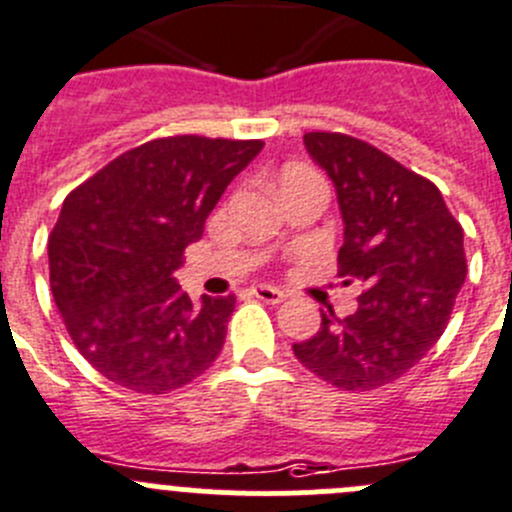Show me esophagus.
Returning <instances> with one entry per match:
<instances>
[{"mask_svg": "<svg viewBox=\"0 0 512 512\" xmlns=\"http://www.w3.org/2000/svg\"><path fill=\"white\" fill-rule=\"evenodd\" d=\"M252 292H255V297H260L262 302H272V305L287 300V292L280 290V287H272V285H257Z\"/></svg>", "mask_w": 512, "mask_h": 512, "instance_id": "obj_1", "label": "esophagus"}]
</instances>
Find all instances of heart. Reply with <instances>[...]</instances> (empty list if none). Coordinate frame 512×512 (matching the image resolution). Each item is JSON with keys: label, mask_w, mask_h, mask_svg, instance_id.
<instances>
[{"label": "heart", "mask_w": 512, "mask_h": 512, "mask_svg": "<svg viewBox=\"0 0 512 512\" xmlns=\"http://www.w3.org/2000/svg\"><path fill=\"white\" fill-rule=\"evenodd\" d=\"M307 180H320V177L305 165H287L285 170L280 172V190H290V187L300 185V182H307Z\"/></svg>", "instance_id": "b5f03b06"}]
</instances>
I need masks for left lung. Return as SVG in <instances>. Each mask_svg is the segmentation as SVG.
Instances as JSON below:
<instances>
[{
    "mask_svg": "<svg viewBox=\"0 0 512 512\" xmlns=\"http://www.w3.org/2000/svg\"><path fill=\"white\" fill-rule=\"evenodd\" d=\"M340 205V277L362 282L357 310L322 312L320 330L292 345L330 385L375 390L418 365L448 327L468 265L463 227L438 187L377 147L340 132H307Z\"/></svg>",
    "mask_w": 512,
    "mask_h": 512,
    "instance_id": "left-lung-1",
    "label": "left lung"
}]
</instances>
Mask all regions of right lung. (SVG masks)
Listing matches in <instances>:
<instances>
[{
    "mask_svg": "<svg viewBox=\"0 0 512 512\" xmlns=\"http://www.w3.org/2000/svg\"><path fill=\"white\" fill-rule=\"evenodd\" d=\"M260 140H152L69 192L49 235V282L69 337L107 380L162 395L225 345L235 297L192 302L175 280L187 245Z\"/></svg>",
    "mask_w": 512,
    "mask_h": 512,
    "instance_id": "right-lung-1",
    "label": "right lung"
}]
</instances>
